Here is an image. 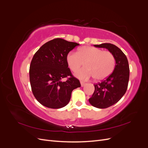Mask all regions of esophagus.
<instances>
[{"instance_id":"esophagus-1","label":"esophagus","mask_w":148,"mask_h":148,"mask_svg":"<svg viewBox=\"0 0 148 148\" xmlns=\"http://www.w3.org/2000/svg\"><path fill=\"white\" fill-rule=\"evenodd\" d=\"M80 83H81V85H82V87H83V86H84V85L86 84V83H84V82H82V81L81 82H80Z\"/></svg>"}]
</instances>
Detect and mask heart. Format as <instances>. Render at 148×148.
Returning <instances> with one entry per match:
<instances>
[{
    "mask_svg": "<svg viewBox=\"0 0 148 148\" xmlns=\"http://www.w3.org/2000/svg\"><path fill=\"white\" fill-rule=\"evenodd\" d=\"M66 62L74 72L84 63L86 67L79 70L76 76L82 79L94 77L97 81L108 77L113 72L115 65V57L111 52L88 46L79 48L78 52H69Z\"/></svg>",
    "mask_w": 148,
    "mask_h": 148,
    "instance_id": "1",
    "label": "heart"
}]
</instances>
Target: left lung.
Wrapping results in <instances>:
<instances>
[{"mask_svg": "<svg viewBox=\"0 0 148 148\" xmlns=\"http://www.w3.org/2000/svg\"><path fill=\"white\" fill-rule=\"evenodd\" d=\"M94 46L108 49L112 53L115 60L112 73L101 83L94 84L95 92L89 99L92 106L106 109L117 103L126 92L130 76L128 62L125 53L112 44L104 43Z\"/></svg>", "mask_w": 148, "mask_h": 148, "instance_id": "1", "label": "left lung"}]
</instances>
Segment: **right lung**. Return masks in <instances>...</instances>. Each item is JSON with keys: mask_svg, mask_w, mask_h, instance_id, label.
<instances>
[{"mask_svg": "<svg viewBox=\"0 0 148 148\" xmlns=\"http://www.w3.org/2000/svg\"><path fill=\"white\" fill-rule=\"evenodd\" d=\"M79 45L56 38L35 53L29 67V81L33 95L40 104L48 108H62L69 104L73 89L81 86L66 62L68 53ZM65 77L67 79L62 81Z\"/></svg>", "mask_w": 148, "mask_h": 148, "instance_id": "add662e5", "label": "right lung"}]
</instances>
